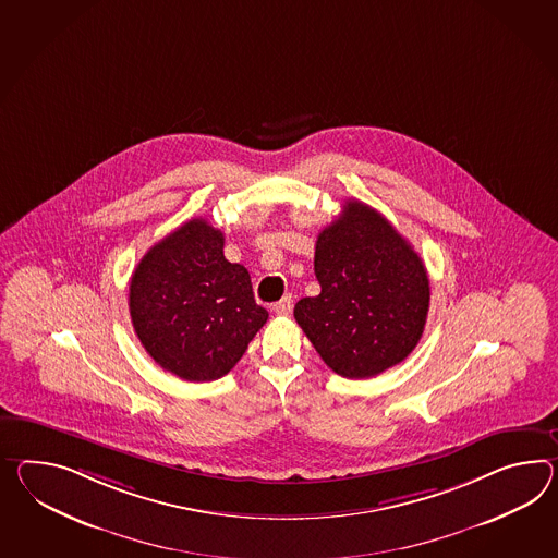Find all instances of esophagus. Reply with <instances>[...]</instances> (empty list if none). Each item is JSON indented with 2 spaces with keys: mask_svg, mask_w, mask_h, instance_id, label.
<instances>
[{
  "mask_svg": "<svg viewBox=\"0 0 558 558\" xmlns=\"http://www.w3.org/2000/svg\"><path fill=\"white\" fill-rule=\"evenodd\" d=\"M272 311L278 314V316H288L290 311H292V296H290V294H286L284 299L274 304Z\"/></svg>",
  "mask_w": 558,
  "mask_h": 558,
  "instance_id": "34e87169",
  "label": "esophagus"
}]
</instances>
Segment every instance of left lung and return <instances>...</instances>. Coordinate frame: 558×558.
Segmentation results:
<instances>
[{
	"label": "left lung",
	"instance_id": "1",
	"mask_svg": "<svg viewBox=\"0 0 558 558\" xmlns=\"http://www.w3.org/2000/svg\"><path fill=\"white\" fill-rule=\"evenodd\" d=\"M318 296L294 306L316 353L340 377L368 379L408 359L422 339L429 278L417 252L373 207L349 199L318 233Z\"/></svg>",
	"mask_w": 558,
	"mask_h": 558
}]
</instances>
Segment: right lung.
<instances>
[{
	"mask_svg": "<svg viewBox=\"0 0 558 558\" xmlns=\"http://www.w3.org/2000/svg\"><path fill=\"white\" fill-rule=\"evenodd\" d=\"M136 337L155 363L191 383L228 375L268 320L250 274L223 256V233L195 218L138 262L129 286Z\"/></svg>",
	"mask_w": 558,
	"mask_h": 558,
	"instance_id": "add662e5",
	"label": "right lung"
}]
</instances>
